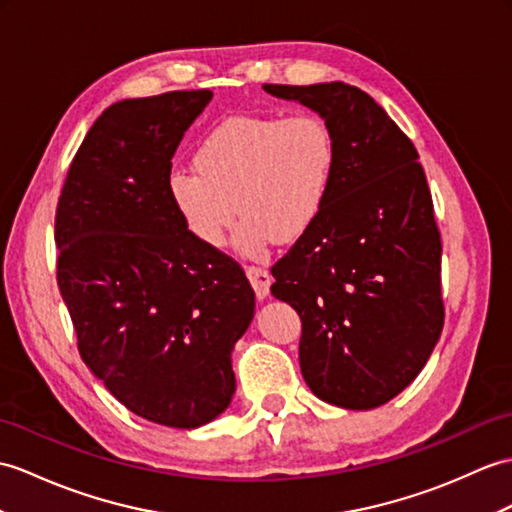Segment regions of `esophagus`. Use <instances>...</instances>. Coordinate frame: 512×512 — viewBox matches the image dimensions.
Here are the masks:
<instances>
[{"label":"esophagus","mask_w":512,"mask_h":512,"mask_svg":"<svg viewBox=\"0 0 512 512\" xmlns=\"http://www.w3.org/2000/svg\"><path fill=\"white\" fill-rule=\"evenodd\" d=\"M246 277H248V281H251L257 299H266L268 290H270V283H272L270 272L266 268H261V266H246Z\"/></svg>","instance_id":"obj_1"}]
</instances>
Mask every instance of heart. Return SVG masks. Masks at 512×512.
<instances>
[{
  "label": "heart",
  "mask_w": 512,
  "mask_h": 512,
  "mask_svg": "<svg viewBox=\"0 0 512 512\" xmlns=\"http://www.w3.org/2000/svg\"><path fill=\"white\" fill-rule=\"evenodd\" d=\"M336 139L312 113L242 115L213 128L194 152V168L168 176V194L187 231L222 248L235 222V246L257 257L275 240L310 231L334 183Z\"/></svg>",
  "instance_id": "heart-1"
}]
</instances>
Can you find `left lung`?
<instances>
[{
    "mask_svg": "<svg viewBox=\"0 0 512 512\" xmlns=\"http://www.w3.org/2000/svg\"><path fill=\"white\" fill-rule=\"evenodd\" d=\"M264 89L325 117L338 150L323 213L270 268L272 294L301 316V373L331 406H384L421 373L445 323L443 244L419 152L358 87Z\"/></svg>",
    "mask_w": 512,
    "mask_h": 512,
    "instance_id": "1",
    "label": "left lung"
}]
</instances>
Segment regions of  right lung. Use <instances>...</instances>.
Masks as SVG:
<instances>
[{"mask_svg":"<svg viewBox=\"0 0 512 512\" xmlns=\"http://www.w3.org/2000/svg\"><path fill=\"white\" fill-rule=\"evenodd\" d=\"M211 95L109 106L69 165L54 220L82 362L137 417L181 430L227 410L233 344L255 314L242 266L202 246L168 194L174 152Z\"/></svg>","mask_w":512,"mask_h":512,"instance_id":"1","label":"right lung"}]
</instances>
